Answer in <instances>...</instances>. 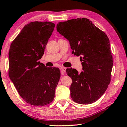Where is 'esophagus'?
Wrapping results in <instances>:
<instances>
[{
    "mask_svg": "<svg viewBox=\"0 0 127 127\" xmlns=\"http://www.w3.org/2000/svg\"><path fill=\"white\" fill-rule=\"evenodd\" d=\"M60 70H61L62 75H64V74H65L66 68L65 67H60Z\"/></svg>",
    "mask_w": 127,
    "mask_h": 127,
    "instance_id": "esophagus-1",
    "label": "esophagus"
}]
</instances>
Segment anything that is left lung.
Masks as SVG:
<instances>
[{"label": "left lung", "mask_w": 127, "mask_h": 127, "mask_svg": "<svg viewBox=\"0 0 127 127\" xmlns=\"http://www.w3.org/2000/svg\"><path fill=\"white\" fill-rule=\"evenodd\" d=\"M57 31L69 41L72 53L81 56V73L67 69L72 79L70 96L74 102L89 104L102 96L111 81L113 66L110 40L107 34L86 18L58 23Z\"/></svg>", "instance_id": "left-lung-1"}]
</instances>
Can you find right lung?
Returning a JSON list of instances; mask_svg holds the SVG:
<instances>
[{
	"instance_id": "right-lung-1",
	"label": "right lung",
	"mask_w": 127,
	"mask_h": 127,
	"mask_svg": "<svg viewBox=\"0 0 127 127\" xmlns=\"http://www.w3.org/2000/svg\"><path fill=\"white\" fill-rule=\"evenodd\" d=\"M54 27L49 21L25 25L9 50V77L20 96L33 106L53 102L61 76L58 68L47 67L38 61Z\"/></svg>"
}]
</instances>
